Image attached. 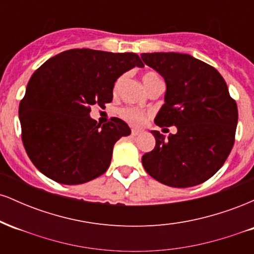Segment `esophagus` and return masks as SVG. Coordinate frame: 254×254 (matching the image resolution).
Segmentation results:
<instances>
[{"mask_svg": "<svg viewBox=\"0 0 254 254\" xmlns=\"http://www.w3.org/2000/svg\"><path fill=\"white\" fill-rule=\"evenodd\" d=\"M141 132H142V131L138 130V129H132V130H131V135H132V136L139 135V133H141Z\"/></svg>", "mask_w": 254, "mask_h": 254, "instance_id": "esophagus-1", "label": "esophagus"}]
</instances>
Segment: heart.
Masks as SVG:
<instances>
[{"mask_svg":"<svg viewBox=\"0 0 254 254\" xmlns=\"http://www.w3.org/2000/svg\"><path fill=\"white\" fill-rule=\"evenodd\" d=\"M156 80H160V77L157 76L155 72H147V74H144L143 77H142V81H143L145 89L149 88L151 83L155 82ZM122 117H123L127 123L132 125H142L145 122L147 115L139 110L130 109V107H127V109L122 110Z\"/></svg>","mask_w":254,"mask_h":254,"instance_id":"obj_1","label":"heart"}]
</instances>
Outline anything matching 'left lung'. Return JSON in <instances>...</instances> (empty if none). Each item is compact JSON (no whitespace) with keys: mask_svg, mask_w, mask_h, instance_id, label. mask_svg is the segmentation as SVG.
Returning <instances> with one entry per match:
<instances>
[{"mask_svg":"<svg viewBox=\"0 0 254 254\" xmlns=\"http://www.w3.org/2000/svg\"><path fill=\"white\" fill-rule=\"evenodd\" d=\"M143 62L164 77L165 104L159 127H177L167 138L151 131L155 148L142 156L150 177L172 188H191L222 167L234 144L238 106L216 69L188 54H142Z\"/></svg>","mask_w":254,"mask_h":254,"instance_id":"obj_1","label":"left lung"}]
</instances>
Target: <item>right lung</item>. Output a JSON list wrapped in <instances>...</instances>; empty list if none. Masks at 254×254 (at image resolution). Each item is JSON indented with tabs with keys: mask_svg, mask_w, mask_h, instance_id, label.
Instances as JSON below:
<instances>
[{
	"mask_svg": "<svg viewBox=\"0 0 254 254\" xmlns=\"http://www.w3.org/2000/svg\"><path fill=\"white\" fill-rule=\"evenodd\" d=\"M135 66L144 65L133 52L72 49L32 75L19 119L26 153L44 176L78 185L107 171L113 145L131 130L119 118L97 124L90 106L111 103L117 78Z\"/></svg>",
	"mask_w": 254,
	"mask_h": 254,
	"instance_id": "right-lung-1",
	"label": "right lung"
}]
</instances>
